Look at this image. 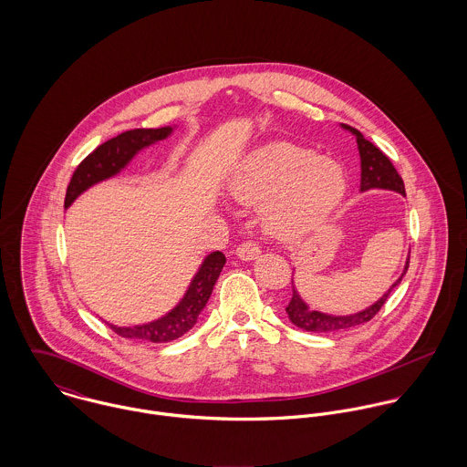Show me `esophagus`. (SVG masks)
Segmentation results:
<instances>
[{"label": "esophagus", "instance_id": "obj_1", "mask_svg": "<svg viewBox=\"0 0 467 467\" xmlns=\"http://www.w3.org/2000/svg\"><path fill=\"white\" fill-rule=\"evenodd\" d=\"M235 255H237L241 261H254V259H257V257L261 255V248H259L255 243L246 241V243H243V244L235 250Z\"/></svg>", "mask_w": 467, "mask_h": 467}]
</instances>
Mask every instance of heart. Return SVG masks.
<instances>
[{"instance_id":"heart-1","label":"heart","mask_w":467,"mask_h":467,"mask_svg":"<svg viewBox=\"0 0 467 467\" xmlns=\"http://www.w3.org/2000/svg\"><path fill=\"white\" fill-rule=\"evenodd\" d=\"M232 200L261 206L267 232L280 239L322 223L347 191L341 167L293 143H269L243 158L226 183Z\"/></svg>"}]
</instances>
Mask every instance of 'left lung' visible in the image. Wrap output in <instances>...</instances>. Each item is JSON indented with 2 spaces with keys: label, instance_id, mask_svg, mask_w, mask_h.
<instances>
[{
  "label": "left lung",
  "instance_id": "1",
  "mask_svg": "<svg viewBox=\"0 0 467 467\" xmlns=\"http://www.w3.org/2000/svg\"><path fill=\"white\" fill-rule=\"evenodd\" d=\"M339 126H341V130L354 134L356 143H358L359 160H361L359 192H367V191H372V189H383V191H394V192H400L402 196H406L404 194V183H402L396 167L392 165V161L358 130H354L347 124H339ZM408 265H410V255L406 257V265H404L400 278L389 287V291L378 302H374L372 306H368L363 311H358L354 315H345V317H336V315H327V313H322V311H313L304 302V298L300 296V293L295 287V280L291 278L293 296H291V300L285 307V313H287L291 324H295L296 327H300L302 331H307V333H333V331H343V329H348V327L361 326V324L372 320L379 313V309L385 306L392 289L396 285H400L404 273L408 271Z\"/></svg>",
  "mask_w": 467,
  "mask_h": 467
}]
</instances>
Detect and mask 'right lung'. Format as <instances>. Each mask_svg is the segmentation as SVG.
Here are the masks:
<instances>
[{"label": "right lung", "instance_id": "obj_1", "mask_svg": "<svg viewBox=\"0 0 467 467\" xmlns=\"http://www.w3.org/2000/svg\"><path fill=\"white\" fill-rule=\"evenodd\" d=\"M172 131L174 128L171 126L158 128V130H131L99 145L89 156L84 158V161L73 172L71 182L67 185L65 208L71 206L73 201L88 189H91L93 185L120 174L140 150H143L145 147L160 140L169 138ZM224 263L226 259L221 252H212L210 255H206L198 267L196 275L192 276L182 300L158 320L133 326V327H119L109 322L106 324L119 336L130 337V339L167 343L182 337L196 326L201 311L204 309L212 295V289L223 271Z\"/></svg>", "mask_w": 467, "mask_h": 467}]
</instances>
